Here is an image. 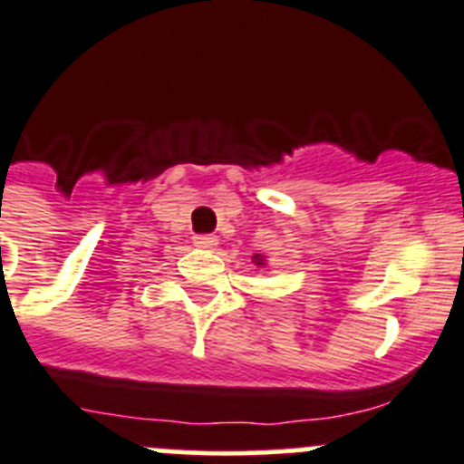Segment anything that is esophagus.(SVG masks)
<instances>
[{"label":"esophagus","mask_w":464,"mask_h":464,"mask_svg":"<svg viewBox=\"0 0 464 464\" xmlns=\"http://www.w3.org/2000/svg\"><path fill=\"white\" fill-rule=\"evenodd\" d=\"M194 245L201 246V249H210V246L218 245V237L215 236H194Z\"/></svg>","instance_id":"34e87169"}]
</instances>
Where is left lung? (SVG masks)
I'll list each match as a JSON object with an SVG mask.
<instances>
[{
    "mask_svg": "<svg viewBox=\"0 0 464 464\" xmlns=\"http://www.w3.org/2000/svg\"><path fill=\"white\" fill-rule=\"evenodd\" d=\"M254 263H256V266H266V256H261V254H254Z\"/></svg>",
    "mask_w": 464,
    "mask_h": 464,
    "instance_id": "8db88e82",
    "label": "left lung"
}]
</instances>
